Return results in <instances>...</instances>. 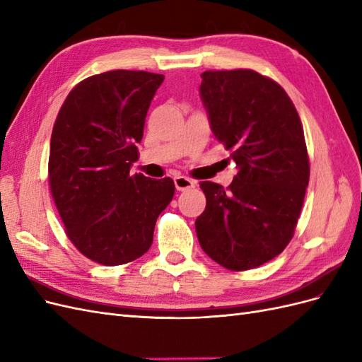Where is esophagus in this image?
Segmentation results:
<instances>
[{"label": "esophagus", "instance_id": "esophagus-1", "mask_svg": "<svg viewBox=\"0 0 362 362\" xmlns=\"http://www.w3.org/2000/svg\"><path fill=\"white\" fill-rule=\"evenodd\" d=\"M173 182H175V187H177L178 192H185V190H190L193 189L196 182L190 178H185V177H175L173 178Z\"/></svg>", "mask_w": 362, "mask_h": 362}]
</instances>
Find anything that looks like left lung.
I'll use <instances>...</instances> for the list:
<instances>
[{
    "label": "left lung",
    "mask_w": 362,
    "mask_h": 362,
    "mask_svg": "<svg viewBox=\"0 0 362 362\" xmlns=\"http://www.w3.org/2000/svg\"><path fill=\"white\" fill-rule=\"evenodd\" d=\"M199 95L216 140L231 151L228 189L202 181L196 218L205 254L229 270L279 255L293 237L310 181L300 117L282 87L255 71H205Z\"/></svg>",
    "instance_id": "8db88e82"
}]
</instances>
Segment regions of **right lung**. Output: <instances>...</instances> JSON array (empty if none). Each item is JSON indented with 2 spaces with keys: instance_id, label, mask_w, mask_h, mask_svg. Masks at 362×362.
Instances as JSON below:
<instances>
[{
  "instance_id": "obj_1",
  "label": "right lung",
  "mask_w": 362,
  "mask_h": 362,
  "mask_svg": "<svg viewBox=\"0 0 362 362\" xmlns=\"http://www.w3.org/2000/svg\"><path fill=\"white\" fill-rule=\"evenodd\" d=\"M164 75L110 71L75 86L51 134L49 185L66 234L104 266L148 252L160 213L175 193L170 178L131 175L145 119Z\"/></svg>"
}]
</instances>
